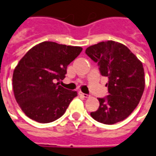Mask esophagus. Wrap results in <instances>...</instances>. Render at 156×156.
Instances as JSON below:
<instances>
[{"label":"esophagus","instance_id":"34e87169","mask_svg":"<svg viewBox=\"0 0 156 156\" xmlns=\"http://www.w3.org/2000/svg\"><path fill=\"white\" fill-rule=\"evenodd\" d=\"M79 93H80V96H82V97H83L84 98H89V96H88V95H87V94L82 93V92H81V91H80V92H79Z\"/></svg>","mask_w":156,"mask_h":156}]
</instances>
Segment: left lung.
<instances>
[{
	"label": "left lung",
	"instance_id": "1",
	"mask_svg": "<svg viewBox=\"0 0 156 156\" xmlns=\"http://www.w3.org/2000/svg\"><path fill=\"white\" fill-rule=\"evenodd\" d=\"M86 54L98 63L101 76L108 78L109 95L98 98L100 106L90 116L104 124L124 120L138 106L144 90L142 62L125 45L112 40L91 45Z\"/></svg>",
	"mask_w": 156,
	"mask_h": 156
}]
</instances>
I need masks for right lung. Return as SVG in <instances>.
I'll return each instance as SVG.
<instances>
[{
  "mask_svg": "<svg viewBox=\"0 0 156 156\" xmlns=\"http://www.w3.org/2000/svg\"><path fill=\"white\" fill-rule=\"evenodd\" d=\"M81 51L79 46L45 41L35 45L20 59L13 71V92L28 118L47 123L66 112L77 92L56 81L65 79L67 66Z\"/></svg>",
  "mask_w": 156,
  "mask_h": 156,
  "instance_id": "add662e5",
  "label": "right lung"
}]
</instances>
